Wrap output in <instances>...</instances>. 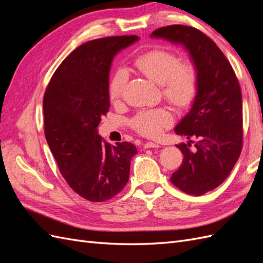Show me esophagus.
Returning <instances> with one entry per match:
<instances>
[{"label":"esophagus","instance_id":"esophagus-1","mask_svg":"<svg viewBox=\"0 0 263 263\" xmlns=\"http://www.w3.org/2000/svg\"><path fill=\"white\" fill-rule=\"evenodd\" d=\"M159 147H160V146H159L158 144H155V142H151V141H147L146 144L144 145L145 149H148V148H155V149H157Z\"/></svg>","mask_w":263,"mask_h":263}]
</instances>
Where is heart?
<instances>
[{
  "instance_id": "b5f03b06",
  "label": "heart",
  "mask_w": 263,
  "mask_h": 263,
  "mask_svg": "<svg viewBox=\"0 0 263 263\" xmlns=\"http://www.w3.org/2000/svg\"><path fill=\"white\" fill-rule=\"evenodd\" d=\"M134 66L140 73L159 84L165 101L178 109H186L193 104L197 93L200 74L196 63L191 59L164 48H155L138 54ZM128 74L125 70H116L108 82V98L114 104L124 100ZM172 124V115L164 107L140 110L130 119L135 132L154 138Z\"/></svg>"
}]
</instances>
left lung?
<instances>
[{
  "mask_svg": "<svg viewBox=\"0 0 263 263\" xmlns=\"http://www.w3.org/2000/svg\"><path fill=\"white\" fill-rule=\"evenodd\" d=\"M151 36L182 44L198 68L197 97L190 113L176 127V133L189 142L177 145L184 158L170 180L184 193L200 196L220 185L240 156V84L226 55L197 28L169 25L156 29ZM192 143L196 148L191 151Z\"/></svg>",
  "mask_w": 263,
  "mask_h": 263,
  "instance_id": "left-lung-1",
  "label": "left lung"
}]
</instances>
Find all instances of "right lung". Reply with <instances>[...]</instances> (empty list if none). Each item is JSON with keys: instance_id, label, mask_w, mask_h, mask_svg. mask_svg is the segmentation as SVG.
<instances>
[{"instance_id": "obj_1", "label": "right lung", "mask_w": 263, "mask_h": 263, "mask_svg": "<svg viewBox=\"0 0 263 263\" xmlns=\"http://www.w3.org/2000/svg\"><path fill=\"white\" fill-rule=\"evenodd\" d=\"M135 35L94 39L79 46L54 71L44 95V130L60 173L90 202L117 195L129 179L132 142L112 146L98 134L109 108L108 73L114 55Z\"/></svg>"}]
</instances>
